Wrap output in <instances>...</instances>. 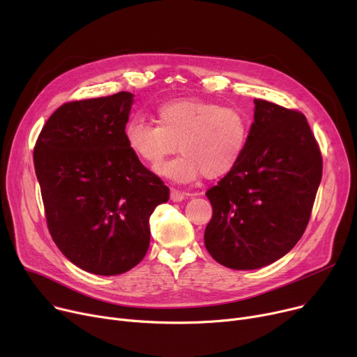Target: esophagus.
Here are the masks:
<instances>
[{
    "instance_id": "esophagus-1",
    "label": "esophagus",
    "mask_w": 357,
    "mask_h": 357,
    "mask_svg": "<svg viewBox=\"0 0 357 357\" xmlns=\"http://www.w3.org/2000/svg\"><path fill=\"white\" fill-rule=\"evenodd\" d=\"M185 197H186V194H185V192L178 191V190H174V188L171 190V199H172V201L179 202V201H182Z\"/></svg>"
}]
</instances>
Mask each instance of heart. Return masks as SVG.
I'll list each match as a JSON object with an SVG mask.
<instances>
[{
	"mask_svg": "<svg viewBox=\"0 0 357 357\" xmlns=\"http://www.w3.org/2000/svg\"><path fill=\"white\" fill-rule=\"evenodd\" d=\"M156 124L140 117L126 128V143L140 162L156 167L181 150V156L156 171L175 182L227 175L246 152L252 120L238 107L198 98H179L156 109Z\"/></svg>",
	"mask_w": 357,
	"mask_h": 357,
	"instance_id": "b5f03b06",
	"label": "heart"
}]
</instances>
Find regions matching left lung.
Segmentation results:
<instances>
[{"instance_id": "obj_1", "label": "left lung", "mask_w": 357, "mask_h": 357, "mask_svg": "<svg viewBox=\"0 0 357 357\" xmlns=\"http://www.w3.org/2000/svg\"><path fill=\"white\" fill-rule=\"evenodd\" d=\"M323 176V156L303 112L255 100L246 152L205 195L213 218L205 248L220 265L257 269L304 234Z\"/></svg>"}]
</instances>
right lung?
<instances>
[{
  "label": "right lung",
  "mask_w": 357,
  "mask_h": 357,
  "mask_svg": "<svg viewBox=\"0 0 357 357\" xmlns=\"http://www.w3.org/2000/svg\"><path fill=\"white\" fill-rule=\"evenodd\" d=\"M133 96L69 101L49 117L33 159L49 233L78 268L120 275L144 257L149 218L169 188L130 152Z\"/></svg>",
  "instance_id": "obj_1"
}]
</instances>
